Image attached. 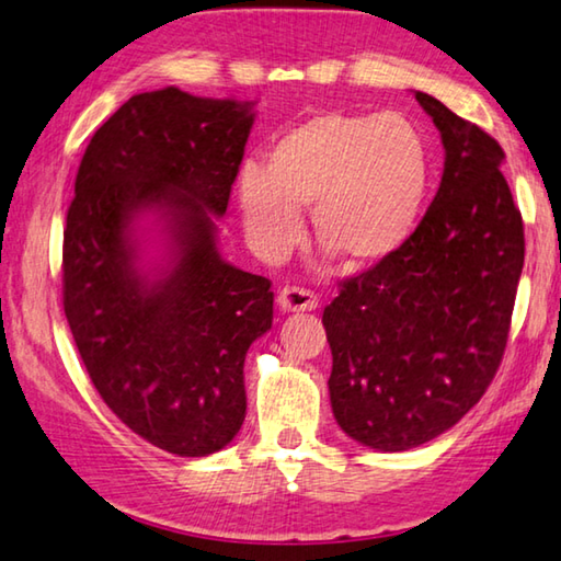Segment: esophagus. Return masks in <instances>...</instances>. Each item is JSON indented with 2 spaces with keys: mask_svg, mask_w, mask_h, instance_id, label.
Here are the masks:
<instances>
[{
  "mask_svg": "<svg viewBox=\"0 0 561 561\" xmlns=\"http://www.w3.org/2000/svg\"><path fill=\"white\" fill-rule=\"evenodd\" d=\"M278 308L283 313H300V310H316L318 298L313 293L298 286H286L278 293Z\"/></svg>",
  "mask_w": 561,
  "mask_h": 561,
  "instance_id": "obj_1",
  "label": "esophagus"
}]
</instances>
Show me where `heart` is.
Wrapping results in <instances>:
<instances>
[{
    "mask_svg": "<svg viewBox=\"0 0 561 561\" xmlns=\"http://www.w3.org/2000/svg\"><path fill=\"white\" fill-rule=\"evenodd\" d=\"M433 151L402 114L323 112L280 134L265 167L238 173V208L255 251L278 259L313 208L316 241L353 268L392 259L420 224Z\"/></svg>",
    "mask_w": 561,
    "mask_h": 561,
    "instance_id": "heart-1",
    "label": "heart"
}]
</instances>
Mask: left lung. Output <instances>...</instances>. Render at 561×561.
I'll list each match as a JSON object with an SVG mask.
<instances>
[{
	"label": "left lung",
	"instance_id": "left-lung-1",
	"mask_svg": "<svg viewBox=\"0 0 561 561\" xmlns=\"http://www.w3.org/2000/svg\"><path fill=\"white\" fill-rule=\"evenodd\" d=\"M415 99L443 139L437 194L410 241L343 280L323 310L333 415L380 453L430 443L480 402L502 363L525 265L502 146L435 96Z\"/></svg>",
	"mask_w": 561,
	"mask_h": 561
}]
</instances>
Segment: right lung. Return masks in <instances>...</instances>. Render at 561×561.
<instances>
[{"mask_svg": "<svg viewBox=\"0 0 561 561\" xmlns=\"http://www.w3.org/2000/svg\"><path fill=\"white\" fill-rule=\"evenodd\" d=\"M253 118V101L144 91L96 128L73 183L61 255L73 343L108 410L179 457L238 435L245 353L273 325L271 280L216 245Z\"/></svg>", "mask_w": 561, "mask_h": 561, "instance_id": "add662e5", "label": "right lung"}]
</instances>
